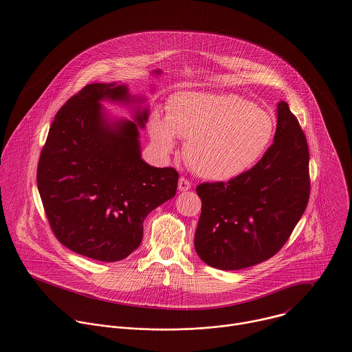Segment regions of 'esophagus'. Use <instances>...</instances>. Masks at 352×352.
Listing matches in <instances>:
<instances>
[{
  "label": "esophagus",
  "mask_w": 352,
  "mask_h": 352,
  "mask_svg": "<svg viewBox=\"0 0 352 352\" xmlns=\"http://www.w3.org/2000/svg\"><path fill=\"white\" fill-rule=\"evenodd\" d=\"M178 188H179V191H187V190L191 188V184H190V181L187 178L181 177L179 182H178Z\"/></svg>",
  "instance_id": "esophagus-1"
}]
</instances>
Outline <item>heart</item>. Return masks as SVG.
<instances>
[{
  "label": "heart",
  "instance_id": "1",
  "mask_svg": "<svg viewBox=\"0 0 352 352\" xmlns=\"http://www.w3.org/2000/svg\"><path fill=\"white\" fill-rule=\"evenodd\" d=\"M274 121L265 109L236 95L175 94L166 118L153 115L151 135L164 153L187 140L184 157L203 178L227 182L251 170L268 151Z\"/></svg>",
  "mask_w": 352,
  "mask_h": 352
}]
</instances>
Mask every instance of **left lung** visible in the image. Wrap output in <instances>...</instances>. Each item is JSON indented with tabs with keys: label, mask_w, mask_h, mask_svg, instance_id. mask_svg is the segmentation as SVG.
<instances>
[{
	"label": "left lung",
	"mask_w": 352,
	"mask_h": 352,
	"mask_svg": "<svg viewBox=\"0 0 352 352\" xmlns=\"http://www.w3.org/2000/svg\"><path fill=\"white\" fill-rule=\"evenodd\" d=\"M201 212L195 251L221 270L260 264L283 248L310 195L309 148L287 102L277 105L274 141L247 173L197 187Z\"/></svg>",
	"instance_id": "left-lung-1"
}]
</instances>
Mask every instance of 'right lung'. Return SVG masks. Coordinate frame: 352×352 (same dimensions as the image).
<instances>
[{
    "mask_svg": "<svg viewBox=\"0 0 352 352\" xmlns=\"http://www.w3.org/2000/svg\"><path fill=\"white\" fill-rule=\"evenodd\" d=\"M101 100L144 99L116 83L88 84L69 98L51 124L36 184L56 239L75 253L113 263L140 247L144 220L175 195L178 173L141 158L138 128L148 108L137 109L134 121H111Z\"/></svg>",
    "mask_w": 352,
    "mask_h": 352,
    "instance_id": "add662e5",
    "label": "right lung"
}]
</instances>
